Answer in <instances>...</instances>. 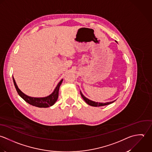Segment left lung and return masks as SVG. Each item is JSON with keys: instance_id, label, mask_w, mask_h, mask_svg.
I'll use <instances>...</instances> for the list:
<instances>
[{"instance_id": "1", "label": "left lung", "mask_w": 152, "mask_h": 152, "mask_svg": "<svg viewBox=\"0 0 152 152\" xmlns=\"http://www.w3.org/2000/svg\"><path fill=\"white\" fill-rule=\"evenodd\" d=\"M80 95L82 96V98L83 99V100L86 102V103H88L89 105L91 106H94V107H99V106H106V105H108V104H110L112 103H113L115 101H113V102H106V103H98V102H93L92 100H89V99L86 98L82 93V91H80Z\"/></svg>"}]
</instances>
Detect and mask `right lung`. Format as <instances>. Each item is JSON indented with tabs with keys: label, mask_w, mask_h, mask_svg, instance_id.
Listing matches in <instances>:
<instances>
[{
	"label": "right lung",
	"mask_w": 152,
	"mask_h": 152,
	"mask_svg": "<svg viewBox=\"0 0 152 152\" xmlns=\"http://www.w3.org/2000/svg\"><path fill=\"white\" fill-rule=\"evenodd\" d=\"M13 80L14 83V85L16 89V91L19 95L27 103L30 104L32 106L38 107H48L53 106L55 102L57 101L58 96H59V91L61 84L63 82V79H61L59 83L58 84L57 86L55 89L54 91L52 94L49 95L48 96L44 97H33L29 96H27L25 93L21 91L18 87L16 82L15 80L14 77H13Z\"/></svg>",
	"instance_id": "add662e5"
}]
</instances>
